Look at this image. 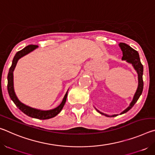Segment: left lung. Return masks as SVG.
Masks as SVG:
<instances>
[{"instance_id": "left-lung-1", "label": "left lung", "mask_w": 155, "mask_h": 155, "mask_svg": "<svg viewBox=\"0 0 155 155\" xmlns=\"http://www.w3.org/2000/svg\"><path fill=\"white\" fill-rule=\"evenodd\" d=\"M119 46L120 47V48H121L122 51L123 57L122 59L123 61H126L127 62L129 63V64H132L133 68H134V69L136 70V72H137L138 74V87L137 89V91H136L134 97H133V101L130 103V105L128 106L125 110H124L121 114H123L129 111V110L132 108L133 106H134V104L136 103V102L137 101V100L139 99V98H140L141 93H142L143 88V65L141 64V63L140 61V55H139V53L137 51H136L135 50L132 48L130 46L127 45V44L125 43H120ZM96 111L98 113H100L101 114L105 115V116H107V117H115L117 115L116 114L109 115L105 114H103V113L98 111V109H96Z\"/></svg>"}]
</instances>
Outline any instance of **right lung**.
I'll return each mask as SVG.
<instances>
[{"label": "right lung", "mask_w": 155, "mask_h": 155, "mask_svg": "<svg viewBox=\"0 0 155 155\" xmlns=\"http://www.w3.org/2000/svg\"><path fill=\"white\" fill-rule=\"evenodd\" d=\"M38 47L37 45H28L26 46L25 48H23L21 51H18L15 55L14 57V59L12 61V66L10 67L8 76H7V90H8L9 95L10 98L12 100V101L14 102V104L16 105V107L19 109L20 111H22L24 114L27 115L28 116H30L31 117H34V118L37 119H40V120H46L52 118L59 114V113L61 111V109L64 107V104L66 101L67 96H68V91L66 94H65L64 97V99L61 102V103L59 105L51 110H47V111H43V110H40L32 108V107H28L26 104H23L22 103L18 100L17 98L16 95H15L14 89V70L15 68V65L17 64V62L19 59L23 56L26 55L29 53V52H32L33 50H35Z\"/></svg>", "instance_id": "1"}]
</instances>
